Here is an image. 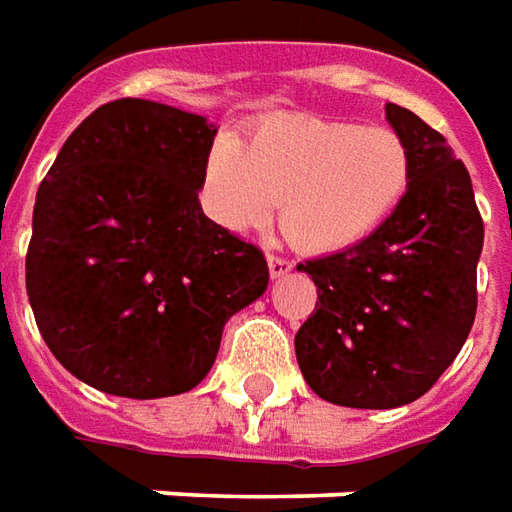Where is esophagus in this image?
Returning <instances> with one entry per match:
<instances>
[{
	"mask_svg": "<svg viewBox=\"0 0 512 512\" xmlns=\"http://www.w3.org/2000/svg\"><path fill=\"white\" fill-rule=\"evenodd\" d=\"M267 267H270V276H273V279H281V276H287V273L293 270V262L284 259V256L270 253V256H267Z\"/></svg>",
	"mask_w": 512,
	"mask_h": 512,
	"instance_id": "esophagus-1",
	"label": "esophagus"
}]
</instances>
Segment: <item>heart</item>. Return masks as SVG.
<instances>
[{
	"label": "heart",
	"instance_id": "heart-1",
	"mask_svg": "<svg viewBox=\"0 0 512 512\" xmlns=\"http://www.w3.org/2000/svg\"><path fill=\"white\" fill-rule=\"evenodd\" d=\"M408 183L403 137L341 120H273L245 149L225 140L208 160L214 208L228 228H259L281 205V231L307 253H335L372 236Z\"/></svg>",
	"mask_w": 512,
	"mask_h": 512
}]
</instances>
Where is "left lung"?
I'll use <instances>...</instances> for the list:
<instances>
[{"label": "left lung", "mask_w": 512, "mask_h": 512, "mask_svg": "<svg viewBox=\"0 0 512 512\" xmlns=\"http://www.w3.org/2000/svg\"><path fill=\"white\" fill-rule=\"evenodd\" d=\"M386 118L411 152L406 197L363 242L298 264L318 287L296 332L298 366L335 406L414 403L454 363L476 318L485 225L471 174L414 112L386 104Z\"/></svg>", "instance_id": "8db88e82"}]
</instances>
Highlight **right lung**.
<instances>
[{"mask_svg":"<svg viewBox=\"0 0 512 512\" xmlns=\"http://www.w3.org/2000/svg\"><path fill=\"white\" fill-rule=\"evenodd\" d=\"M214 135L202 115L120 98L81 120L41 180L27 298L58 363L98 392L194 389L225 321L267 290L262 250L197 200Z\"/></svg>","mask_w":512,"mask_h":512,"instance_id":"add662e5","label":"right lung"}]
</instances>
